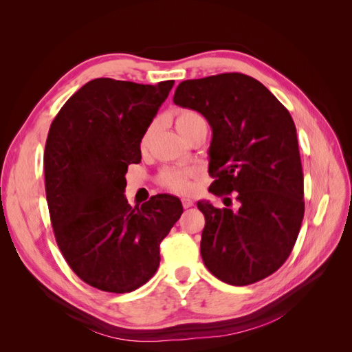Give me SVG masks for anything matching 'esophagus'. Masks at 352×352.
<instances>
[{
	"label": "esophagus",
	"instance_id": "obj_1",
	"mask_svg": "<svg viewBox=\"0 0 352 352\" xmlns=\"http://www.w3.org/2000/svg\"><path fill=\"white\" fill-rule=\"evenodd\" d=\"M182 206H184V208L192 207V206H194V201L190 199V198H182Z\"/></svg>",
	"mask_w": 352,
	"mask_h": 352
}]
</instances>
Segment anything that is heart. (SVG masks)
<instances>
[{
  "mask_svg": "<svg viewBox=\"0 0 352 352\" xmlns=\"http://www.w3.org/2000/svg\"><path fill=\"white\" fill-rule=\"evenodd\" d=\"M201 119V116L197 111L192 110H177L175 114V123L180 135H184L188 127L192 124L195 120ZM155 126L157 123L153 122L148 124L146 129L144 131L140 146L141 150H145V148L150 145L151 138L155 132ZM192 170H184V168H164L162 170V173L158 175V184L163 188L172 190V192L177 194H185L190 188V177H194Z\"/></svg>",
  "mask_w": 352,
  "mask_h": 352,
  "instance_id": "b5f03b06",
  "label": "heart"
}]
</instances>
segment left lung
<instances>
[{
  "mask_svg": "<svg viewBox=\"0 0 352 352\" xmlns=\"http://www.w3.org/2000/svg\"><path fill=\"white\" fill-rule=\"evenodd\" d=\"M173 101L210 123V190L225 197L226 208L198 202L206 217L202 261L229 285L267 278L289 257L304 219V175L289 111L242 73L184 80ZM230 196L238 210L227 208Z\"/></svg>",
  "mask_w": 352,
  "mask_h": 352,
  "instance_id": "1",
  "label": "left lung"
}]
</instances>
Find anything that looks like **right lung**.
<instances>
[{"label": "right lung", "instance_id": "1", "mask_svg": "<svg viewBox=\"0 0 352 352\" xmlns=\"http://www.w3.org/2000/svg\"><path fill=\"white\" fill-rule=\"evenodd\" d=\"M175 80L157 85L98 78L74 92L52 120L44 153L45 194L63 257L85 283L132 292L160 264V243L184 212L179 198L131 207L127 166Z\"/></svg>", "mask_w": 352, "mask_h": 352}]
</instances>
